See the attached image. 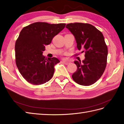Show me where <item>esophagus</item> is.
<instances>
[{"mask_svg": "<svg viewBox=\"0 0 124 124\" xmlns=\"http://www.w3.org/2000/svg\"><path fill=\"white\" fill-rule=\"evenodd\" d=\"M61 62H62V63H63V64H64L65 65H68L69 63L68 62L66 61V60H62Z\"/></svg>", "mask_w": 124, "mask_h": 124, "instance_id": "esophagus-1", "label": "esophagus"}]
</instances>
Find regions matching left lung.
I'll list each match as a JSON object with an SVG mask.
<instances>
[{"instance_id": "left-lung-1", "label": "left lung", "mask_w": 124, "mask_h": 124, "mask_svg": "<svg viewBox=\"0 0 124 124\" xmlns=\"http://www.w3.org/2000/svg\"><path fill=\"white\" fill-rule=\"evenodd\" d=\"M66 27L74 35L78 49L83 48L85 52L83 63L80 60L74 62L77 70L72 79L80 85H91L101 77L106 67L108 48L104 36L89 23H70Z\"/></svg>"}]
</instances>
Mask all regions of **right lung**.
I'll use <instances>...</instances> for the list:
<instances>
[{
	"mask_svg": "<svg viewBox=\"0 0 124 124\" xmlns=\"http://www.w3.org/2000/svg\"><path fill=\"white\" fill-rule=\"evenodd\" d=\"M65 25L36 22L21 31L15 44V61L20 74L30 84L41 85L53 76L54 66L60 61L55 57L45 58L43 52Z\"/></svg>",
	"mask_w": 124,
	"mask_h": 124,
	"instance_id": "1",
	"label": "right lung"
}]
</instances>
